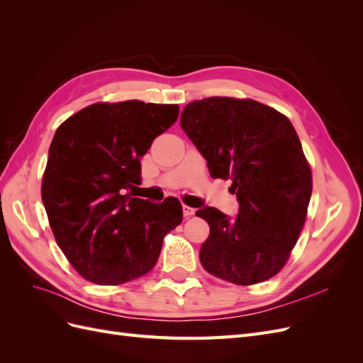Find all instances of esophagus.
Masks as SVG:
<instances>
[{
    "label": "esophagus",
    "instance_id": "obj_1",
    "mask_svg": "<svg viewBox=\"0 0 363 363\" xmlns=\"http://www.w3.org/2000/svg\"><path fill=\"white\" fill-rule=\"evenodd\" d=\"M183 213H184V216H186V218H189V216L195 215V208H192V207H189V206L183 204Z\"/></svg>",
    "mask_w": 363,
    "mask_h": 363
}]
</instances>
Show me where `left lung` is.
I'll list each match as a JSON object with an SVG mask.
<instances>
[{"label":"left lung","mask_w":363,"mask_h":363,"mask_svg":"<svg viewBox=\"0 0 363 363\" xmlns=\"http://www.w3.org/2000/svg\"><path fill=\"white\" fill-rule=\"evenodd\" d=\"M180 125L207 160L213 179H232L236 219L215 207L196 211L211 233L200 250L212 276L250 286L286 265L303 230L312 171L291 121L250 98L192 101Z\"/></svg>","instance_id":"obj_1"}]
</instances>
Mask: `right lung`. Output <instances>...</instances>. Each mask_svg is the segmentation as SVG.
<instances>
[{"label":"right lung","instance_id":"add662e5","mask_svg":"<svg viewBox=\"0 0 363 363\" xmlns=\"http://www.w3.org/2000/svg\"><path fill=\"white\" fill-rule=\"evenodd\" d=\"M179 118L177 104L95 103L56 130L42 201L56 242L86 280L115 286L145 276L183 219L177 199H136L140 157Z\"/></svg>","mask_w":363,"mask_h":363}]
</instances>
